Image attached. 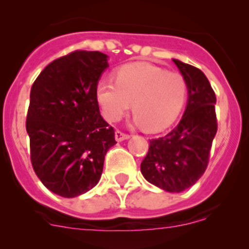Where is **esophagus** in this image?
Masks as SVG:
<instances>
[{"label": "esophagus", "instance_id": "obj_1", "mask_svg": "<svg viewBox=\"0 0 249 249\" xmlns=\"http://www.w3.org/2000/svg\"><path fill=\"white\" fill-rule=\"evenodd\" d=\"M129 137H130L129 134H125V132L120 131V130H117V131H115V140H117L118 142H122V141L127 140Z\"/></svg>", "mask_w": 249, "mask_h": 249}]
</instances>
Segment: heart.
Wrapping results in <instances>:
<instances>
[{"mask_svg": "<svg viewBox=\"0 0 249 249\" xmlns=\"http://www.w3.org/2000/svg\"><path fill=\"white\" fill-rule=\"evenodd\" d=\"M187 80L147 62L119 67L115 83L100 80L95 95L102 114L110 123L122 119L131 107L135 123L148 131L166 129L178 118L187 100Z\"/></svg>", "mask_w": 249, "mask_h": 249, "instance_id": "heart-1", "label": "heart"}]
</instances>
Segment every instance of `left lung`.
I'll return each mask as SVG.
<instances>
[{"label": "left lung", "instance_id": "left-lung-1", "mask_svg": "<svg viewBox=\"0 0 249 249\" xmlns=\"http://www.w3.org/2000/svg\"><path fill=\"white\" fill-rule=\"evenodd\" d=\"M187 80L188 105L177 126L166 136L149 141L141 162L143 177L170 193L194 185L206 171L217 134L215 94L201 70L173 59Z\"/></svg>", "mask_w": 249, "mask_h": 249}]
</instances>
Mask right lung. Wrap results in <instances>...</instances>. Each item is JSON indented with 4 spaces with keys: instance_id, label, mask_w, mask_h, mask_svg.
<instances>
[{
    "instance_id": "obj_1",
    "label": "right lung",
    "mask_w": 249,
    "mask_h": 249,
    "mask_svg": "<svg viewBox=\"0 0 249 249\" xmlns=\"http://www.w3.org/2000/svg\"><path fill=\"white\" fill-rule=\"evenodd\" d=\"M107 67L104 53L74 50L50 62L32 84L26 115L31 164L41 182L62 197L92 189L105 155L117 143L95 95Z\"/></svg>"
}]
</instances>
